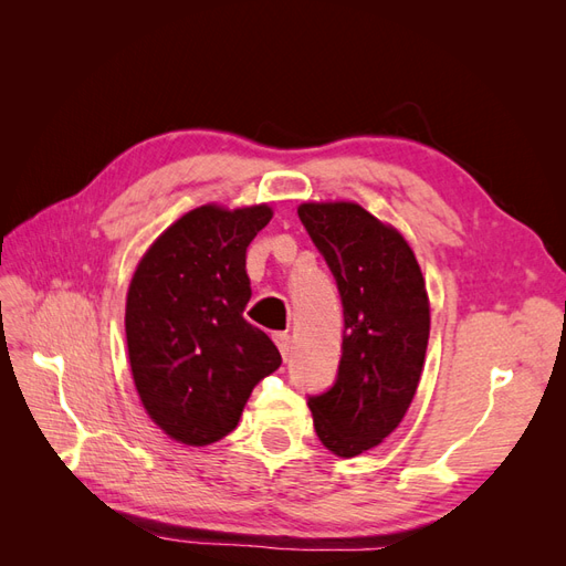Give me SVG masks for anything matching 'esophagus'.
Listing matches in <instances>:
<instances>
[{
  "instance_id": "obj_1",
  "label": "esophagus",
  "mask_w": 566,
  "mask_h": 566,
  "mask_svg": "<svg viewBox=\"0 0 566 566\" xmlns=\"http://www.w3.org/2000/svg\"><path fill=\"white\" fill-rule=\"evenodd\" d=\"M273 339H276V345H279V349H281L283 361H287V354H290V335H287V333H276V335H273Z\"/></svg>"
}]
</instances>
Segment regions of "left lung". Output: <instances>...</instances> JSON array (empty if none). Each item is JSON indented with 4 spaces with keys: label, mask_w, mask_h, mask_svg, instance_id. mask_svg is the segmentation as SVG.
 <instances>
[{
    "label": "left lung",
    "mask_w": 566,
    "mask_h": 566,
    "mask_svg": "<svg viewBox=\"0 0 566 566\" xmlns=\"http://www.w3.org/2000/svg\"><path fill=\"white\" fill-rule=\"evenodd\" d=\"M300 221L339 290L345 333L331 389L306 399L325 449L364 453L413 401L430 337L422 271L403 235L354 202H304Z\"/></svg>",
    "instance_id": "8db88e82"
}]
</instances>
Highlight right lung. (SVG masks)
<instances>
[{
    "label": "right lung",
    "instance_id": "add662e5",
    "mask_svg": "<svg viewBox=\"0 0 566 566\" xmlns=\"http://www.w3.org/2000/svg\"><path fill=\"white\" fill-rule=\"evenodd\" d=\"M269 219L266 205L191 210L132 279L125 331L136 391L153 422L188 447L227 437L254 385L281 366L276 345L243 318L245 252Z\"/></svg>",
    "mask_w": 566,
    "mask_h": 566
}]
</instances>
